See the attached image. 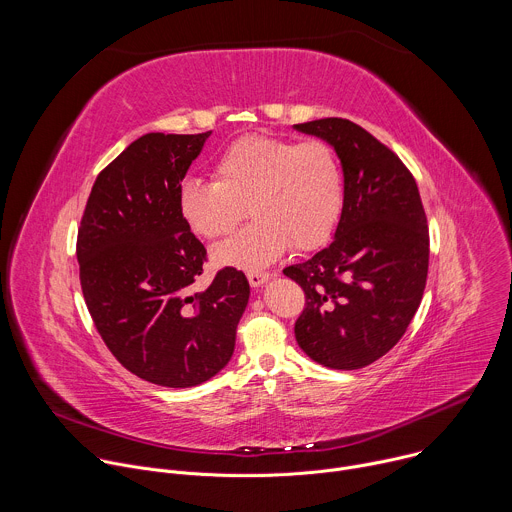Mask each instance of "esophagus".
<instances>
[{"label": "esophagus", "mask_w": 512, "mask_h": 512, "mask_svg": "<svg viewBox=\"0 0 512 512\" xmlns=\"http://www.w3.org/2000/svg\"><path fill=\"white\" fill-rule=\"evenodd\" d=\"M247 279H249L251 287H261V285H265L271 279V275L269 273H261V271H249Z\"/></svg>", "instance_id": "esophagus-1"}]
</instances>
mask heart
<instances>
[{"label":"heart","mask_w":512,"mask_h":512,"mask_svg":"<svg viewBox=\"0 0 512 512\" xmlns=\"http://www.w3.org/2000/svg\"><path fill=\"white\" fill-rule=\"evenodd\" d=\"M247 208L255 218L212 251L216 263L255 271L291 245L302 251L324 245L342 210L332 150L318 139L245 135L216 158L214 180L190 176L178 186L182 221L204 239L229 235Z\"/></svg>","instance_id":"heart-1"}]
</instances>
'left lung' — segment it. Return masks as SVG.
<instances>
[{
    "mask_svg": "<svg viewBox=\"0 0 512 512\" xmlns=\"http://www.w3.org/2000/svg\"><path fill=\"white\" fill-rule=\"evenodd\" d=\"M336 152L344 200L334 241L283 273L302 285L300 348L322 367L356 371L405 334L425 289L429 233L403 162L360 125L326 117L294 125Z\"/></svg>",
    "mask_w": 512,
    "mask_h": 512,
    "instance_id": "1",
    "label": "left lung"
}]
</instances>
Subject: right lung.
<instances>
[{
  "instance_id": "obj_1",
  "label": "right lung",
  "mask_w": 512,
  "mask_h": 512,
  "mask_svg": "<svg viewBox=\"0 0 512 512\" xmlns=\"http://www.w3.org/2000/svg\"><path fill=\"white\" fill-rule=\"evenodd\" d=\"M210 133L135 139L97 176L79 229L81 287L101 338L160 387H196L227 367L251 294L233 267L192 291L206 251L178 212V186Z\"/></svg>"
}]
</instances>
